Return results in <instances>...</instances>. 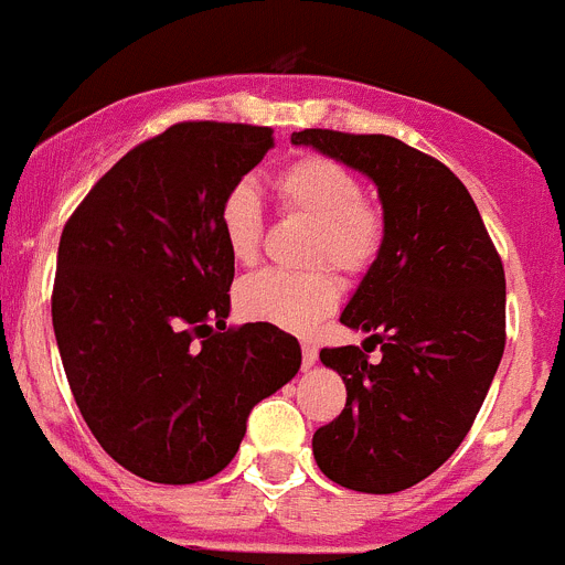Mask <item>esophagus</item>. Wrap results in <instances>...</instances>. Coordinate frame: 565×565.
Masks as SVG:
<instances>
[{
	"label": "esophagus",
	"mask_w": 565,
	"mask_h": 565,
	"mask_svg": "<svg viewBox=\"0 0 565 565\" xmlns=\"http://www.w3.org/2000/svg\"><path fill=\"white\" fill-rule=\"evenodd\" d=\"M303 370H310V366H316V361H318V347L316 343H310V341H303Z\"/></svg>",
	"instance_id": "esophagus-1"
}]
</instances>
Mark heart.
I'll list each match as a JSON object with an SVG mask.
<instances>
[{
	"label": "heart",
	"instance_id": "obj_1",
	"mask_svg": "<svg viewBox=\"0 0 565 565\" xmlns=\"http://www.w3.org/2000/svg\"><path fill=\"white\" fill-rule=\"evenodd\" d=\"M284 213L316 224L310 262H327L343 276L370 273L386 242L384 213L364 199V184L350 167L323 156H307L284 167L273 181ZM218 230L227 253L238 264H255L262 253V204L247 181H238L218 204ZM341 301V281L332 269L249 276L235 289V307L244 318L278 330L307 332Z\"/></svg>",
	"mask_w": 565,
	"mask_h": 565
}]
</instances>
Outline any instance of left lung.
I'll return each instance as SVG.
<instances>
[{
  "label": "left lung",
  "instance_id": "8db88e82",
  "mask_svg": "<svg viewBox=\"0 0 565 565\" xmlns=\"http://www.w3.org/2000/svg\"><path fill=\"white\" fill-rule=\"evenodd\" d=\"M292 145L370 175L386 222L381 258L341 312L343 327L370 332L364 350H321L347 406L312 435V455L341 487L401 492L452 458L492 386L507 347L503 264L469 190L438 159L338 130H301ZM366 342L382 343L375 365Z\"/></svg>",
  "mask_w": 565,
  "mask_h": 565
}]
</instances>
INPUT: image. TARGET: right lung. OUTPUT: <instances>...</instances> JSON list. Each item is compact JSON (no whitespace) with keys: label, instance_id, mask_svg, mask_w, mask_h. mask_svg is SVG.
<instances>
[{"label":"right lung","instance_id":"obj_1","mask_svg":"<svg viewBox=\"0 0 565 565\" xmlns=\"http://www.w3.org/2000/svg\"><path fill=\"white\" fill-rule=\"evenodd\" d=\"M273 130L181 121L93 184L62 230L53 332L102 449L153 483H199L238 452L247 415L301 366L269 323L227 327L233 255L218 204Z\"/></svg>","mask_w":565,"mask_h":565}]
</instances>
